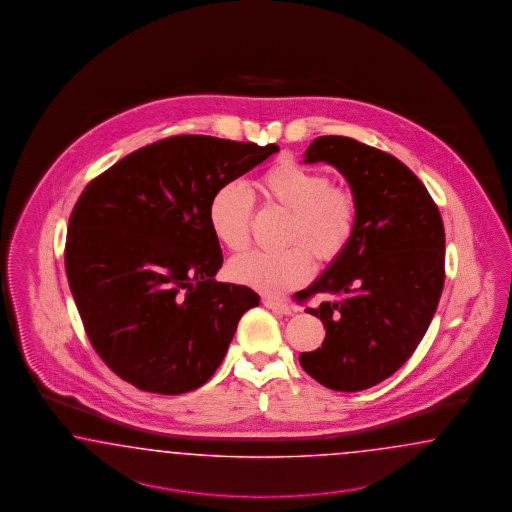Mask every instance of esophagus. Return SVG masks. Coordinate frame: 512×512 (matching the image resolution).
I'll return each mask as SVG.
<instances>
[{
	"label": "esophagus",
	"mask_w": 512,
	"mask_h": 512,
	"mask_svg": "<svg viewBox=\"0 0 512 512\" xmlns=\"http://www.w3.org/2000/svg\"><path fill=\"white\" fill-rule=\"evenodd\" d=\"M263 304L268 310L276 311V313H281V315H291L293 313V308L287 302L278 300V298H264Z\"/></svg>",
	"instance_id": "1"
}]
</instances>
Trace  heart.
<instances>
[{
    "mask_svg": "<svg viewBox=\"0 0 512 512\" xmlns=\"http://www.w3.org/2000/svg\"><path fill=\"white\" fill-rule=\"evenodd\" d=\"M257 186L266 201L291 212L285 244L298 242L317 261L328 263L351 242L355 201L347 191L330 186L323 172L283 161L263 174ZM251 212L253 199L240 182L217 187L208 202V223L217 242L234 253L248 248ZM304 248L251 251L229 263V276L264 295H283L310 279L313 264Z\"/></svg>",
    "mask_w": 512,
    "mask_h": 512,
    "instance_id": "heart-1",
    "label": "heart"
}]
</instances>
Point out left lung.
Listing matches in <instances>:
<instances>
[{
  "label": "left lung",
  "instance_id": "8db88e82",
  "mask_svg": "<svg viewBox=\"0 0 512 512\" xmlns=\"http://www.w3.org/2000/svg\"><path fill=\"white\" fill-rule=\"evenodd\" d=\"M302 163H328L347 180L355 233L300 298L334 296L308 313L323 347L300 355L321 385L357 392L385 381L413 355L445 281V229L419 178L394 155L347 137H319Z\"/></svg>",
  "mask_w": 512,
  "mask_h": 512
}]
</instances>
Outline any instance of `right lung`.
Returning <instances> with one entry per match:
<instances>
[{
	"label": "right lung",
	"mask_w": 512,
	"mask_h": 512,
	"mask_svg": "<svg viewBox=\"0 0 512 512\" xmlns=\"http://www.w3.org/2000/svg\"><path fill=\"white\" fill-rule=\"evenodd\" d=\"M276 152L180 135L127 155L82 191L65 244L69 287L93 349L133 387H202L240 317L259 306L246 285L216 281L223 255L208 202Z\"/></svg>",
	"instance_id": "1"
}]
</instances>
